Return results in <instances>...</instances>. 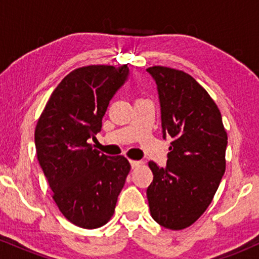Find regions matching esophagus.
Here are the masks:
<instances>
[{
    "mask_svg": "<svg viewBox=\"0 0 259 259\" xmlns=\"http://www.w3.org/2000/svg\"><path fill=\"white\" fill-rule=\"evenodd\" d=\"M130 164H132L133 168H136L140 164H142V162H140V160H130Z\"/></svg>",
    "mask_w": 259,
    "mask_h": 259,
    "instance_id": "1",
    "label": "esophagus"
}]
</instances>
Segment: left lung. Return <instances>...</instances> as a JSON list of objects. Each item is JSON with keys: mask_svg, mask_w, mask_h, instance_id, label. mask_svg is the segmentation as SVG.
<instances>
[{"mask_svg": "<svg viewBox=\"0 0 259 259\" xmlns=\"http://www.w3.org/2000/svg\"><path fill=\"white\" fill-rule=\"evenodd\" d=\"M147 72L158 90L163 139H173L164 168L148 162L153 173L148 206L159 225L181 230L214 197L225 173L228 135L215 102L191 75L160 65Z\"/></svg>", "mask_w": 259, "mask_h": 259, "instance_id": "obj_1", "label": "left lung"}]
</instances>
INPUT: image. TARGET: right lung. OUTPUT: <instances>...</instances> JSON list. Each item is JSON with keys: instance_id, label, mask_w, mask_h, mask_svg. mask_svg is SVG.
Here are the masks:
<instances>
[{"instance_id": "add662e5", "label": "right lung", "mask_w": 259, "mask_h": 259, "mask_svg": "<svg viewBox=\"0 0 259 259\" xmlns=\"http://www.w3.org/2000/svg\"><path fill=\"white\" fill-rule=\"evenodd\" d=\"M127 76L126 64L78 68L59 82L37 120V160L59 210L76 227L96 229L112 218L132 168L125 157L106 156L88 142Z\"/></svg>"}]
</instances>
